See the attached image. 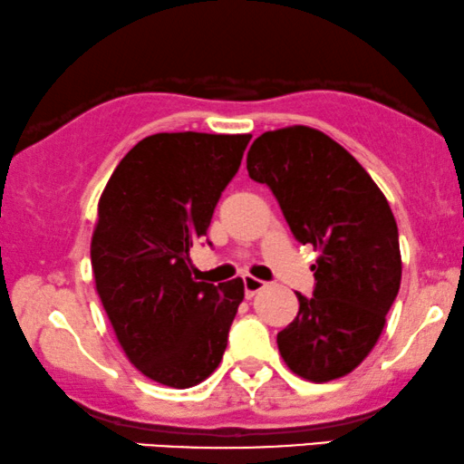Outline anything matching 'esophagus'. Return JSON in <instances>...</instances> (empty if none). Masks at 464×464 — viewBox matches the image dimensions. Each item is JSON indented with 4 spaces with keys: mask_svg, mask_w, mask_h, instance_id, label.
<instances>
[{
    "mask_svg": "<svg viewBox=\"0 0 464 464\" xmlns=\"http://www.w3.org/2000/svg\"><path fill=\"white\" fill-rule=\"evenodd\" d=\"M266 287V283L261 281V278H255V276H244V294H246V298H253L256 292H261V289Z\"/></svg>",
    "mask_w": 464,
    "mask_h": 464,
    "instance_id": "1",
    "label": "esophagus"
}]
</instances>
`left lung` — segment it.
<instances>
[{"mask_svg":"<svg viewBox=\"0 0 464 464\" xmlns=\"http://www.w3.org/2000/svg\"><path fill=\"white\" fill-rule=\"evenodd\" d=\"M248 175L272 189L294 237L320 250L315 289L276 334L295 376L328 382L356 370L381 339L401 281L398 225L381 188L326 133L306 125L266 131Z\"/></svg>","mask_w":464,"mask_h":464,"instance_id":"left-lung-1","label":"left lung"}]
</instances>
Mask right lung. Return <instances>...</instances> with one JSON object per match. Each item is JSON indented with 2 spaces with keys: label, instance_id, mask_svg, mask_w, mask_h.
<instances>
[{
  "label": "right lung",
  "instance_id": "add662e5",
  "mask_svg": "<svg viewBox=\"0 0 464 464\" xmlns=\"http://www.w3.org/2000/svg\"><path fill=\"white\" fill-rule=\"evenodd\" d=\"M250 138L153 133L121 160L99 198L94 289L131 365L166 387H194L216 372L244 300L242 278L194 281L189 248L208 236Z\"/></svg>",
  "mask_w": 464,
  "mask_h": 464
}]
</instances>
